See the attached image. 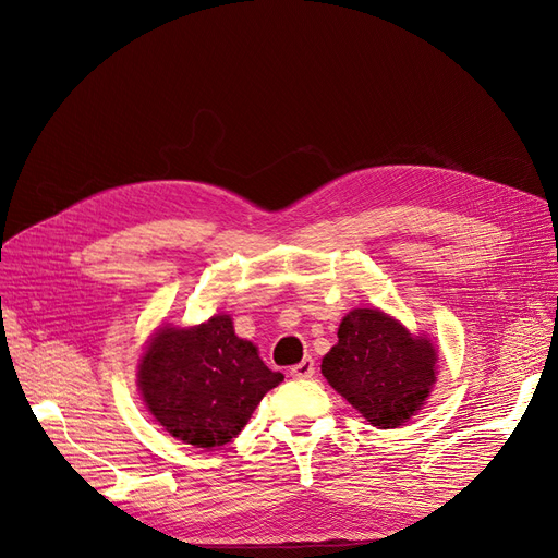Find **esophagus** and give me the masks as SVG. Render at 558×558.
<instances>
[{"label":"esophagus","mask_w":558,"mask_h":558,"mask_svg":"<svg viewBox=\"0 0 558 558\" xmlns=\"http://www.w3.org/2000/svg\"><path fill=\"white\" fill-rule=\"evenodd\" d=\"M314 373H316V368H314V360H312V357H305L303 362H299L296 366L289 368V375L294 377V379H307V377H312Z\"/></svg>","instance_id":"obj_1"}]
</instances>
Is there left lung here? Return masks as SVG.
I'll return each mask as SVG.
<instances>
[{
	"instance_id": "obj_1",
	"label": "left lung",
	"mask_w": 558,
	"mask_h": 558,
	"mask_svg": "<svg viewBox=\"0 0 558 558\" xmlns=\"http://www.w3.org/2000/svg\"><path fill=\"white\" fill-rule=\"evenodd\" d=\"M339 341L320 373L375 427L402 425L436 383V353L379 310H353L341 320Z\"/></svg>"
}]
</instances>
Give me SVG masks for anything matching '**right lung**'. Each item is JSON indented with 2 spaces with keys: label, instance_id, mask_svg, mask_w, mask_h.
Instances as JSON below:
<instances>
[{
  "label": "right lung",
  "instance_id": "right-lung-1",
  "mask_svg": "<svg viewBox=\"0 0 558 558\" xmlns=\"http://www.w3.org/2000/svg\"><path fill=\"white\" fill-rule=\"evenodd\" d=\"M137 383L156 421L196 448L230 444L255 407L282 383L226 314L190 330L162 328L140 362Z\"/></svg>",
  "mask_w": 558,
  "mask_h": 558
}]
</instances>
